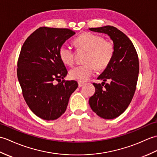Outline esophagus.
<instances>
[{
    "label": "esophagus",
    "instance_id": "esophagus-1",
    "mask_svg": "<svg viewBox=\"0 0 157 157\" xmlns=\"http://www.w3.org/2000/svg\"><path fill=\"white\" fill-rule=\"evenodd\" d=\"M78 86H79V87H81V86H82L83 85H85V83L81 82H78Z\"/></svg>",
    "mask_w": 157,
    "mask_h": 157
}]
</instances>
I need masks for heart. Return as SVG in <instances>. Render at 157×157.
I'll use <instances>...</instances> for the list:
<instances>
[{
    "instance_id": "1",
    "label": "heart",
    "mask_w": 157,
    "mask_h": 157,
    "mask_svg": "<svg viewBox=\"0 0 157 157\" xmlns=\"http://www.w3.org/2000/svg\"><path fill=\"white\" fill-rule=\"evenodd\" d=\"M75 44L78 49L88 51L85 62L87 63L72 68L69 72L70 77L79 82H85L96 71L105 68L114 54L115 48L110 41L105 40L101 36L89 32L83 33L75 40ZM58 54L63 63L68 66L74 64V52L67 44L59 48Z\"/></svg>"
}]
</instances>
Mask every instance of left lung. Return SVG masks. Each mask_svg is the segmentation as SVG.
Masks as SVG:
<instances>
[{
	"label": "left lung",
	"mask_w": 157,
	"mask_h": 157,
	"mask_svg": "<svg viewBox=\"0 0 157 157\" xmlns=\"http://www.w3.org/2000/svg\"><path fill=\"white\" fill-rule=\"evenodd\" d=\"M89 29L107 34L114 45L112 60L97 78L103 82L93 83L95 93L89 100L97 116L114 119L124 112L133 98L139 73L138 54L131 40L116 27L107 25ZM107 79L109 83H105Z\"/></svg>",
	"instance_id": "8db88e82"
}]
</instances>
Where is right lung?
I'll list each match as a JSON object with an SVG mask.
<instances>
[{"instance_id": "add662e5", "label": "right lung", "mask_w": 157, "mask_h": 157, "mask_svg": "<svg viewBox=\"0 0 157 157\" xmlns=\"http://www.w3.org/2000/svg\"><path fill=\"white\" fill-rule=\"evenodd\" d=\"M75 34L68 29L40 27L27 38L21 50L17 77L23 95L30 109L43 120L60 117L78 87L75 81L54 84L68 74L59 48Z\"/></svg>"}]
</instances>
